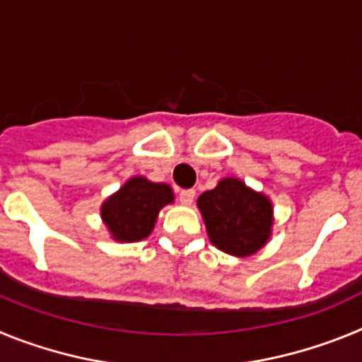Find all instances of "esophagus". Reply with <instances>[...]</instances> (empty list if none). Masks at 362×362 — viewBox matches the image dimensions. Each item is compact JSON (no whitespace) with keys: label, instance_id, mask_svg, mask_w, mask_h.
<instances>
[{"label":"esophagus","instance_id":"1","mask_svg":"<svg viewBox=\"0 0 362 362\" xmlns=\"http://www.w3.org/2000/svg\"><path fill=\"white\" fill-rule=\"evenodd\" d=\"M194 197H196V190L194 188H185V190L179 192V201L183 204H192Z\"/></svg>","mask_w":362,"mask_h":362}]
</instances>
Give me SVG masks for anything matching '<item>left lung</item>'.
Segmentation results:
<instances>
[{"mask_svg":"<svg viewBox=\"0 0 362 362\" xmlns=\"http://www.w3.org/2000/svg\"><path fill=\"white\" fill-rule=\"evenodd\" d=\"M210 241L232 255H252L268 241L272 203L243 181L226 177L197 199Z\"/></svg>","mask_w":362,"mask_h":362,"instance_id":"obj_1","label":"left lung"}]
</instances>
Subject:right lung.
I'll list each match as a JSON object with an SVG mask.
<instances>
[{"label": "right lung", "mask_w": 362, "mask_h": 362, "mask_svg": "<svg viewBox=\"0 0 362 362\" xmlns=\"http://www.w3.org/2000/svg\"><path fill=\"white\" fill-rule=\"evenodd\" d=\"M172 201L174 194L168 185L132 177L117 194L105 201L101 217L114 239L139 241L152 232L158 212Z\"/></svg>", "instance_id": "obj_1"}]
</instances>
